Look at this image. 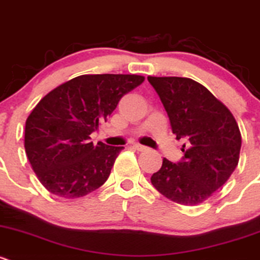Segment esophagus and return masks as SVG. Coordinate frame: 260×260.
<instances>
[{
  "label": "esophagus",
  "mask_w": 260,
  "mask_h": 260,
  "mask_svg": "<svg viewBox=\"0 0 260 260\" xmlns=\"http://www.w3.org/2000/svg\"><path fill=\"white\" fill-rule=\"evenodd\" d=\"M133 148L135 149V150H138V151H145V150H148V148H146V146H144V145H141V144H134Z\"/></svg>",
  "instance_id": "obj_1"
}]
</instances>
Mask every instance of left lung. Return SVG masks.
Masks as SVG:
<instances>
[{"label": "left lung", "instance_id": "left-lung-1", "mask_svg": "<svg viewBox=\"0 0 260 260\" xmlns=\"http://www.w3.org/2000/svg\"><path fill=\"white\" fill-rule=\"evenodd\" d=\"M168 114L177 139L187 145L179 163L163 159L151 184L171 201L196 206L230 178L239 163L241 134L230 110L199 82L183 77H148Z\"/></svg>", "mask_w": 260, "mask_h": 260}]
</instances>
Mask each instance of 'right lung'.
Returning a JSON list of instances; mask_svg holds the SVG:
<instances>
[{
	"label": "right lung",
	"mask_w": 260,
	"mask_h": 260,
	"mask_svg": "<svg viewBox=\"0 0 260 260\" xmlns=\"http://www.w3.org/2000/svg\"><path fill=\"white\" fill-rule=\"evenodd\" d=\"M144 79L136 74H83L40 100L26 119L25 151L50 193L77 199L107 181L124 148L101 141L93 145L89 135Z\"/></svg>",
	"instance_id": "obj_1"
}]
</instances>
